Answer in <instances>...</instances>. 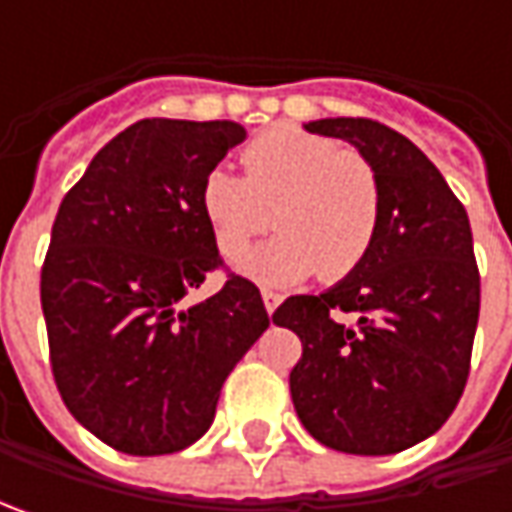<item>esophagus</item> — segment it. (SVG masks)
<instances>
[{
  "label": "esophagus",
  "mask_w": 512,
  "mask_h": 512,
  "mask_svg": "<svg viewBox=\"0 0 512 512\" xmlns=\"http://www.w3.org/2000/svg\"><path fill=\"white\" fill-rule=\"evenodd\" d=\"M262 302H265L267 313H273L276 307L282 305V296H279V293H273V290H262Z\"/></svg>",
  "instance_id": "34e87169"
}]
</instances>
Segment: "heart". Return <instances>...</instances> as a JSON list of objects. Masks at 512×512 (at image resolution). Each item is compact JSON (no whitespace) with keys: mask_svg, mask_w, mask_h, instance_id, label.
<instances>
[{"mask_svg":"<svg viewBox=\"0 0 512 512\" xmlns=\"http://www.w3.org/2000/svg\"><path fill=\"white\" fill-rule=\"evenodd\" d=\"M245 176L213 168L199 190L210 236L227 259L241 256L270 221L280 230L236 262L250 282L287 287L339 282L362 265L376 242L382 187L359 150L293 125L259 133L242 150ZM271 219H266V210Z\"/></svg>","mask_w":512,"mask_h":512,"instance_id":"1","label":"heart"}]
</instances>
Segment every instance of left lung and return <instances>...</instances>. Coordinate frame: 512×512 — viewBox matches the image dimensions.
Instances as JSON below:
<instances>
[{
  "instance_id": "8db88e82",
  "label": "left lung",
  "mask_w": 512,
  "mask_h": 512,
  "mask_svg": "<svg viewBox=\"0 0 512 512\" xmlns=\"http://www.w3.org/2000/svg\"><path fill=\"white\" fill-rule=\"evenodd\" d=\"M376 168L379 233L367 259L319 296H290L273 325L302 339L290 396L325 447L387 456L424 442L462 399L482 279L467 210L407 136L373 119H319ZM342 312L357 322L344 326Z\"/></svg>"
}]
</instances>
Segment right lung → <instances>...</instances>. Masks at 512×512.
Returning a JSON list of instances; mask_svg holds the SVG:
<instances>
[{
    "mask_svg": "<svg viewBox=\"0 0 512 512\" xmlns=\"http://www.w3.org/2000/svg\"><path fill=\"white\" fill-rule=\"evenodd\" d=\"M236 122L142 119L70 187L42 265L50 370L73 419L119 453L165 456L202 439L222 384L270 325L253 282L187 307L222 267L199 190Z\"/></svg>",
    "mask_w": 512,
    "mask_h": 512,
    "instance_id": "add662e5",
    "label": "right lung"
}]
</instances>
